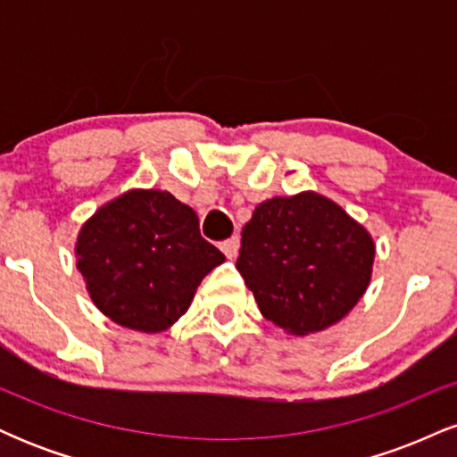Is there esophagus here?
Masks as SVG:
<instances>
[{"instance_id": "obj_1", "label": "esophagus", "mask_w": 457, "mask_h": 457, "mask_svg": "<svg viewBox=\"0 0 457 457\" xmlns=\"http://www.w3.org/2000/svg\"><path fill=\"white\" fill-rule=\"evenodd\" d=\"M219 246H221L223 253L228 255L229 260H232V258H236V255H238V249H240V238H238V236H232V238L223 240V243L219 245Z\"/></svg>"}]
</instances>
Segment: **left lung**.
<instances>
[{
	"label": "left lung",
	"instance_id": "8db88e82",
	"mask_svg": "<svg viewBox=\"0 0 457 457\" xmlns=\"http://www.w3.org/2000/svg\"><path fill=\"white\" fill-rule=\"evenodd\" d=\"M376 245L342 206L313 191L272 197L243 228L236 269L262 316L292 335L339 322L365 295Z\"/></svg>",
	"mask_w": 457,
	"mask_h": 457
}]
</instances>
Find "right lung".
Wrapping results in <instances>:
<instances>
[{
    "label": "right lung",
    "instance_id": "1",
    "mask_svg": "<svg viewBox=\"0 0 457 457\" xmlns=\"http://www.w3.org/2000/svg\"><path fill=\"white\" fill-rule=\"evenodd\" d=\"M77 269L90 298L120 327L161 333L185 316L204 277L225 260L197 214L167 191L112 199L83 223Z\"/></svg>",
    "mask_w": 457,
    "mask_h": 457
}]
</instances>
